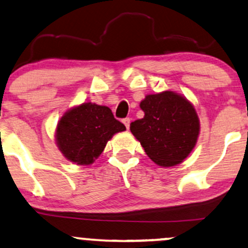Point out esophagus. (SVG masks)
Here are the masks:
<instances>
[{"mask_svg": "<svg viewBox=\"0 0 248 248\" xmlns=\"http://www.w3.org/2000/svg\"><path fill=\"white\" fill-rule=\"evenodd\" d=\"M122 122H124V124L126 126L127 129H129V126H130V119L129 118H126L122 120Z\"/></svg>", "mask_w": 248, "mask_h": 248, "instance_id": "34e87169", "label": "esophagus"}]
</instances>
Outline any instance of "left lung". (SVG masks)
I'll return each mask as SVG.
<instances>
[{
  "label": "left lung",
  "instance_id": "left-lung-1",
  "mask_svg": "<svg viewBox=\"0 0 248 248\" xmlns=\"http://www.w3.org/2000/svg\"><path fill=\"white\" fill-rule=\"evenodd\" d=\"M144 116L130 124V132L145 154L162 168L183 163L195 148L200 119L186 97L174 91L147 94L140 103Z\"/></svg>",
  "mask_w": 248,
  "mask_h": 248
}]
</instances>
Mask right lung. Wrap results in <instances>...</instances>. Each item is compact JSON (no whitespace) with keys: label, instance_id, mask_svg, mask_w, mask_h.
Returning <instances> with one entry per match:
<instances>
[{"label":"right lung","instance_id":"1","mask_svg":"<svg viewBox=\"0 0 248 248\" xmlns=\"http://www.w3.org/2000/svg\"><path fill=\"white\" fill-rule=\"evenodd\" d=\"M124 130V124L114 119L111 108L88 101L62 115L56 126L55 142L67 160L91 165L113 135Z\"/></svg>","mask_w":248,"mask_h":248}]
</instances>
